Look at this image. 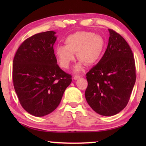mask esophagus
<instances>
[{
    "instance_id": "obj_1",
    "label": "esophagus",
    "mask_w": 146,
    "mask_h": 146,
    "mask_svg": "<svg viewBox=\"0 0 146 146\" xmlns=\"http://www.w3.org/2000/svg\"><path fill=\"white\" fill-rule=\"evenodd\" d=\"M80 77H81L80 76L76 75V76H74V80H78V79H79Z\"/></svg>"
}]
</instances>
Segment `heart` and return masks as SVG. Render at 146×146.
Here are the masks:
<instances>
[{"label": "heart", "instance_id": "obj_1", "mask_svg": "<svg viewBox=\"0 0 146 146\" xmlns=\"http://www.w3.org/2000/svg\"><path fill=\"white\" fill-rule=\"evenodd\" d=\"M66 46L59 45L55 53L60 66L64 69L70 67L74 60L76 53L79 60L87 65H92L98 61L104 48V40L98 35L85 31H79L69 35L65 40ZM82 69L81 63L75 66L74 70L80 72Z\"/></svg>", "mask_w": 146, "mask_h": 146}]
</instances>
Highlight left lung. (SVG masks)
I'll return each mask as SVG.
<instances>
[{
	"label": "left lung",
	"mask_w": 146,
	"mask_h": 146,
	"mask_svg": "<svg viewBox=\"0 0 146 146\" xmlns=\"http://www.w3.org/2000/svg\"><path fill=\"white\" fill-rule=\"evenodd\" d=\"M106 50L99 62L86 74L85 97L90 106L102 115L117 114L126 106L135 84V60L128 44L108 29Z\"/></svg>",
	"instance_id": "1"
}]
</instances>
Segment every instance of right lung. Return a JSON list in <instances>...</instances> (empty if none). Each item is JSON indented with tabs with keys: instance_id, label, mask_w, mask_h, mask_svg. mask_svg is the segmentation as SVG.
Here are the masks:
<instances>
[{
	"instance_id": "add662e5",
	"label": "right lung",
	"mask_w": 146,
	"mask_h": 146,
	"mask_svg": "<svg viewBox=\"0 0 146 146\" xmlns=\"http://www.w3.org/2000/svg\"><path fill=\"white\" fill-rule=\"evenodd\" d=\"M55 34L44 32L26 39L13 60V84L20 103L36 117L49 114L58 106L72 82L71 75L57 64Z\"/></svg>"
}]
</instances>
